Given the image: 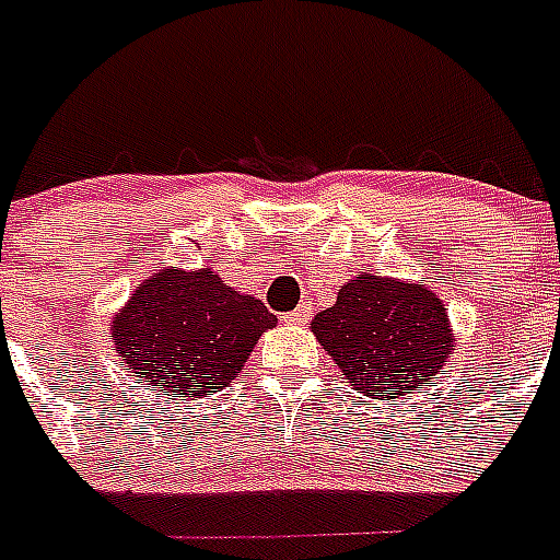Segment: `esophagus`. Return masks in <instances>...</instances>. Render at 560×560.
Here are the masks:
<instances>
[{"instance_id": "esophagus-1", "label": "esophagus", "mask_w": 560, "mask_h": 560, "mask_svg": "<svg viewBox=\"0 0 560 560\" xmlns=\"http://www.w3.org/2000/svg\"><path fill=\"white\" fill-rule=\"evenodd\" d=\"M310 316H313V307H310V304H299L293 313L281 316V322H284V324H307Z\"/></svg>"}]
</instances>
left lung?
Returning a JSON list of instances; mask_svg holds the SVG:
<instances>
[{
    "label": "left lung",
    "instance_id": "8db88e82",
    "mask_svg": "<svg viewBox=\"0 0 560 560\" xmlns=\"http://www.w3.org/2000/svg\"><path fill=\"white\" fill-rule=\"evenodd\" d=\"M313 332L352 389L382 398L424 387L455 347L447 307L432 290L373 272L347 281L313 318Z\"/></svg>",
    "mask_w": 560,
    "mask_h": 560
}]
</instances>
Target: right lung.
Wrapping results in <instances>:
<instances>
[{
	"label": "right lung",
	"instance_id": "add662e5",
	"mask_svg": "<svg viewBox=\"0 0 560 560\" xmlns=\"http://www.w3.org/2000/svg\"><path fill=\"white\" fill-rule=\"evenodd\" d=\"M272 327L276 316L265 304L222 284L210 267L150 276L110 324L116 352L136 382L176 401L228 387Z\"/></svg>",
	"mask_w": 560,
	"mask_h": 560
}]
</instances>
